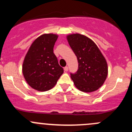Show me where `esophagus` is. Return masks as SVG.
<instances>
[{"label":"esophagus","instance_id":"1","mask_svg":"<svg viewBox=\"0 0 132 132\" xmlns=\"http://www.w3.org/2000/svg\"><path fill=\"white\" fill-rule=\"evenodd\" d=\"M64 70L65 71H68V66H66V67L64 68Z\"/></svg>","mask_w":132,"mask_h":132}]
</instances>
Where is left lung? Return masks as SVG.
<instances>
[{
  "mask_svg": "<svg viewBox=\"0 0 132 132\" xmlns=\"http://www.w3.org/2000/svg\"><path fill=\"white\" fill-rule=\"evenodd\" d=\"M67 39L78 60V70L70 74L75 86L85 93L96 91L103 84L108 75L104 56L94 41L86 36L70 34Z\"/></svg>",
  "mask_w": 132,
  "mask_h": 132,
  "instance_id": "obj_1",
  "label": "left lung"
}]
</instances>
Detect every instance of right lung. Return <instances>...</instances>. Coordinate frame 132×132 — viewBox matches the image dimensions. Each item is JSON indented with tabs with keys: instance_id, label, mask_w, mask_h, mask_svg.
Returning <instances> with one entry per match:
<instances>
[{
	"instance_id": "right-lung-1",
	"label": "right lung",
	"mask_w": 132,
	"mask_h": 132,
	"mask_svg": "<svg viewBox=\"0 0 132 132\" xmlns=\"http://www.w3.org/2000/svg\"><path fill=\"white\" fill-rule=\"evenodd\" d=\"M58 36L44 34L32 43L22 66L23 77L28 84L39 91H46L55 86L64 70L54 54Z\"/></svg>"
}]
</instances>
